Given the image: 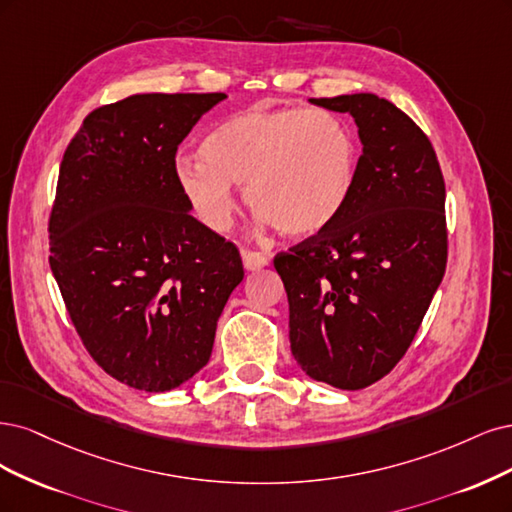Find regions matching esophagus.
<instances>
[{"label":"esophagus","instance_id":"obj_1","mask_svg":"<svg viewBox=\"0 0 512 512\" xmlns=\"http://www.w3.org/2000/svg\"><path fill=\"white\" fill-rule=\"evenodd\" d=\"M242 261H244V268L249 272H255V270H261L268 266V257L263 253H257V251H242Z\"/></svg>","mask_w":512,"mask_h":512}]
</instances>
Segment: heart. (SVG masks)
I'll return each instance as SVG.
<instances>
[{
  "label": "heart",
  "mask_w": 512,
  "mask_h": 512,
  "mask_svg": "<svg viewBox=\"0 0 512 512\" xmlns=\"http://www.w3.org/2000/svg\"><path fill=\"white\" fill-rule=\"evenodd\" d=\"M200 161L180 159L176 183L204 225L227 232L244 202L287 236L312 234L349 200L357 172L351 125L321 108H249L210 131Z\"/></svg>",
  "instance_id": "b5f03b06"
}]
</instances>
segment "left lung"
I'll use <instances>...</instances> for the list:
<instances>
[{
  "label": "left lung",
  "instance_id": "left-lung-1",
  "mask_svg": "<svg viewBox=\"0 0 512 512\" xmlns=\"http://www.w3.org/2000/svg\"><path fill=\"white\" fill-rule=\"evenodd\" d=\"M310 102L349 112L364 153L342 210L274 268L293 357L315 381L355 391L398 366L419 332L447 268V191L430 138L398 106L372 93Z\"/></svg>",
  "mask_w": 512,
  "mask_h": 512
}]
</instances>
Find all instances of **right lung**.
<instances>
[{
    "instance_id": "1",
    "label": "right lung",
    "mask_w": 512,
    "mask_h": 512,
    "mask_svg": "<svg viewBox=\"0 0 512 512\" xmlns=\"http://www.w3.org/2000/svg\"><path fill=\"white\" fill-rule=\"evenodd\" d=\"M225 93H140L95 108L63 153L48 217L53 276L106 374L170 391L210 359L244 278L234 242L191 217L176 151Z\"/></svg>"
}]
</instances>
